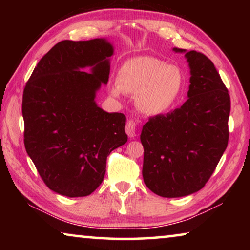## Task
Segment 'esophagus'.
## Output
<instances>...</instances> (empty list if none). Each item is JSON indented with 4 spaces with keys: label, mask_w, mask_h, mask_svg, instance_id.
<instances>
[{
    "label": "esophagus",
    "mask_w": 250,
    "mask_h": 250,
    "mask_svg": "<svg viewBox=\"0 0 250 250\" xmlns=\"http://www.w3.org/2000/svg\"><path fill=\"white\" fill-rule=\"evenodd\" d=\"M125 132L131 139H133L137 135V125L132 120H129L125 125Z\"/></svg>",
    "instance_id": "1"
}]
</instances>
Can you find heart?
I'll list each match as a JSON object with an SVG mask.
<instances>
[{
	"label": "heart",
	"instance_id": "obj_1",
	"mask_svg": "<svg viewBox=\"0 0 250 250\" xmlns=\"http://www.w3.org/2000/svg\"><path fill=\"white\" fill-rule=\"evenodd\" d=\"M110 94L137 96V105L147 116L164 115L175 107L183 95L186 77L179 66L152 56L130 58L120 66Z\"/></svg>",
	"mask_w": 250,
	"mask_h": 250
}]
</instances>
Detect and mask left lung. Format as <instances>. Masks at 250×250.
Listing matches in <instances>:
<instances>
[{"label":"left lung","mask_w":250,"mask_h":250,"mask_svg":"<svg viewBox=\"0 0 250 250\" xmlns=\"http://www.w3.org/2000/svg\"><path fill=\"white\" fill-rule=\"evenodd\" d=\"M185 54L189 67L188 100L143 125L142 175L147 188L162 197L200 191L213 174L228 143L230 98L210 59L195 50Z\"/></svg>","instance_id":"obj_1"}]
</instances>
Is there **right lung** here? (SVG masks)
Masks as SVG:
<instances>
[{"instance_id":"add662e5","label":"right lung","mask_w":250,"mask_h":250,"mask_svg":"<svg viewBox=\"0 0 250 250\" xmlns=\"http://www.w3.org/2000/svg\"><path fill=\"white\" fill-rule=\"evenodd\" d=\"M113 52L107 39L62 41L25 86V149L44 183L59 195L91 194L103 183L110 152L128 141L124 113L107 112L96 103L108 83Z\"/></svg>"}]
</instances>
